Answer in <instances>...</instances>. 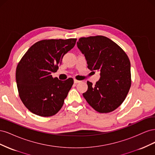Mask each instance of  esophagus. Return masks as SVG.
Listing matches in <instances>:
<instances>
[{
	"label": "esophagus",
	"instance_id": "esophagus-1",
	"mask_svg": "<svg viewBox=\"0 0 155 155\" xmlns=\"http://www.w3.org/2000/svg\"><path fill=\"white\" fill-rule=\"evenodd\" d=\"M74 83L75 84H78V83H79V82H81L80 81H79V80H77V79H74Z\"/></svg>",
	"mask_w": 155,
	"mask_h": 155
}]
</instances>
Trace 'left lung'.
<instances>
[{
  "label": "left lung",
  "instance_id": "8db88e82",
  "mask_svg": "<svg viewBox=\"0 0 155 155\" xmlns=\"http://www.w3.org/2000/svg\"><path fill=\"white\" fill-rule=\"evenodd\" d=\"M84 55L88 68L100 72L95 85L87 81L88 90L83 97L94 109L107 113L117 109L130 87V63L125 51L106 37H81L77 43Z\"/></svg>",
  "mask_w": 155,
  "mask_h": 155
}]
</instances>
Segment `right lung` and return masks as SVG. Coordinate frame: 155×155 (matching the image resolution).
I'll return each instance as SVG.
<instances>
[{"mask_svg": "<svg viewBox=\"0 0 155 155\" xmlns=\"http://www.w3.org/2000/svg\"><path fill=\"white\" fill-rule=\"evenodd\" d=\"M76 39H50L37 42L18 63L15 79L18 94L32 113L43 117L55 114L62 107L74 80L53 78L63 56L76 44Z\"/></svg>", "mask_w": 155, "mask_h": 155, "instance_id": "right-lung-1", "label": "right lung"}]
</instances>
